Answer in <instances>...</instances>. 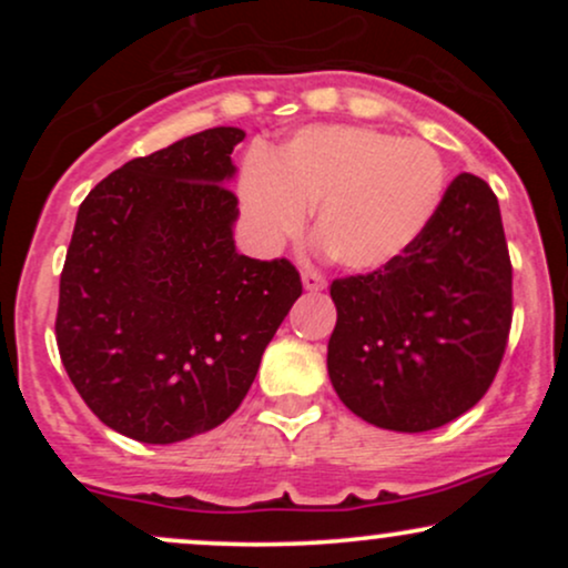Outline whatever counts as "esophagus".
<instances>
[{"mask_svg":"<svg viewBox=\"0 0 568 568\" xmlns=\"http://www.w3.org/2000/svg\"><path fill=\"white\" fill-rule=\"evenodd\" d=\"M302 283L306 291H323L325 288V277L317 270H304L302 272Z\"/></svg>","mask_w":568,"mask_h":568,"instance_id":"obj_1","label":"esophagus"}]
</instances>
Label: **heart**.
Returning a JSON list of instances; mask_svg holds the SVG:
<instances>
[{
    "instance_id": "obj_1",
    "label": "heart",
    "mask_w": 568,
    "mask_h": 568,
    "mask_svg": "<svg viewBox=\"0 0 568 568\" xmlns=\"http://www.w3.org/2000/svg\"><path fill=\"white\" fill-rule=\"evenodd\" d=\"M440 152L419 139H397L361 125H312L251 160L240 179L243 207L270 245L298 237L306 207L315 230L347 270H376L408 251L446 197Z\"/></svg>"
}]
</instances>
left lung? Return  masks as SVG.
<instances>
[{
  "instance_id": "left-lung-1",
  "label": "left lung",
  "mask_w": 568,
  "mask_h": 568,
  "mask_svg": "<svg viewBox=\"0 0 568 568\" xmlns=\"http://www.w3.org/2000/svg\"><path fill=\"white\" fill-rule=\"evenodd\" d=\"M328 376L368 425L427 433L470 410L513 323V264L497 194L459 173L438 216L395 262L331 283Z\"/></svg>"
}]
</instances>
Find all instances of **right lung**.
Here are the masks:
<instances>
[{
	"label": "right lung",
	"mask_w": 568,
	"mask_h": 568,
	"mask_svg": "<svg viewBox=\"0 0 568 568\" xmlns=\"http://www.w3.org/2000/svg\"><path fill=\"white\" fill-rule=\"evenodd\" d=\"M211 128L125 162L77 213L61 272L63 368L106 427L179 443L219 427L302 296L288 258L237 253L232 149Z\"/></svg>",
	"instance_id": "obj_1"
}]
</instances>
